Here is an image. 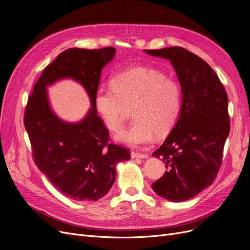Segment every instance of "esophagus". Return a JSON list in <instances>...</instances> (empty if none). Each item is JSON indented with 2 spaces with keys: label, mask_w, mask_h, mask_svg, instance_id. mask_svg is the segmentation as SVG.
I'll return each mask as SVG.
<instances>
[{
  "label": "esophagus",
  "mask_w": 250,
  "mask_h": 250,
  "mask_svg": "<svg viewBox=\"0 0 250 250\" xmlns=\"http://www.w3.org/2000/svg\"><path fill=\"white\" fill-rule=\"evenodd\" d=\"M131 156H132V158H147L148 154L140 153V152H137V151H132Z\"/></svg>",
  "instance_id": "esophagus-1"
}]
</instances>
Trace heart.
Instances as JSON below:
<instances>
[{"mask_svg": "<svg viewBox=\"0 0 250 250\" xmlns=\"http://www.w3.org/2000/svg\"><path fill=\"white\" fill-rule=\"evenodd\" d=\"M111 89L98 90L94 104L102 122L111 132L121 131L132 106L133 124L116 136L125 145L150 143L155 134L167 135L176 125L182 106L180 84L157 69L133 67L114 74Z\"/></svg>", "mask_w": 250, "mask_h": 250, "instance_id": "1", "label": "heart"}]
</instances>
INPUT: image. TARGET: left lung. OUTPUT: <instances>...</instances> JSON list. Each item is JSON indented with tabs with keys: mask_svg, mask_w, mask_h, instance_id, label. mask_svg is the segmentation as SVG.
<instances>
[{
	"mask_svg": "<svg viewBox=\"0 0 250 250\" xmlns=\"http://www.w3.org/2000/svg\"><path fill=\"white\" fill-rule=\"evenodd\" d=\"M145 52L170 61L183 98L176 125L152 153L167 167L152 189L162 198L185 201L210 186L220 170L230 133L228 96L213 69L192 52L182 47Z\"/></svg>",
	"mask_w": 250,
	"mask_h": 250,
	"instance_id": "obj_1",
	"label": "left lung"
}]
</instances>
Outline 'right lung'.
Wrapping results in <instances>:
<instances>
[{
  "label": "right lung",
  "instance_id": "1",
  "mask_svg": "<svg viewBox=\"0 0 250 250\" xmlns=\"http://www.w3.org/2000/svg\"><path fill=\"white\" fill-rule=\"evenodd\" d=\"M114 55L113 47L60 53L42 70L25 107L35 164L64 196L77 201L105 196L115 181L116 164L131 158L127 148L109 143V132L94 104L101 70ZM61 78L79 81L90 97L92 108L79 123L61 121L49 107L46 86Z\"/></svg>",
  "mask_w": 250,
  "mask_h": 250
}]
</instances>
